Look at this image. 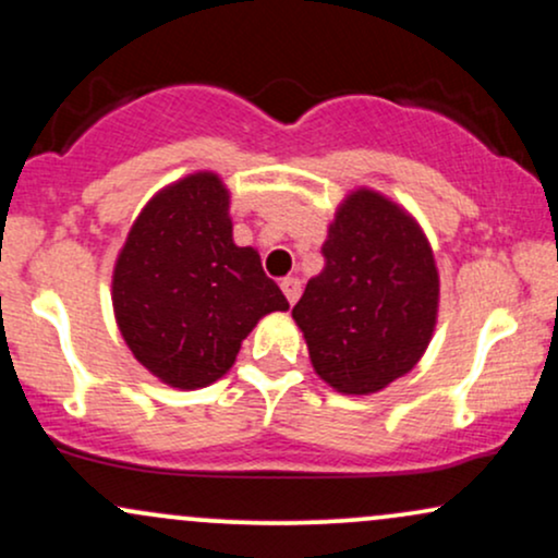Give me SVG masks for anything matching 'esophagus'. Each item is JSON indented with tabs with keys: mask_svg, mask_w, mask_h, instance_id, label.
I'll use <instances>...</instances> for the list:
<instances>
[{
	"mask_svg": "<svg viewBox=\"0 0 558 558\" xmlns=\"http://www.w3.org/2000/svg\"><path fill=\"white\" fill-rule=\"evenodd\" d=\"M280 288H283L288 304H291V306L296 304L299 296H301V283H299V278H283V280H280Z\"/></svg>",
	"mask_w": 558,
	"mask_h": 558,
	"instance_id": "1",
	"label": "esophagus"
}]
</instances>
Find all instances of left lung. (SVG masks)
I'll return each mask as SVG.
<instances>
[{"label":"left lung","instance_id":"8db88e82","mask_svg":"<svg viewBox=\"0 0 558 558\" xmlns=\"http://www.w3.org/2000/svg\"><path fill=\"white\" fill-rule=\"evenodd\" d=\"M323 257L291 312L312 367L338 393H377L422 360L438 323L430 241L401 204L354 189L338 204Z\"/></svg>","mask_w":558,"mask_h":558}]
</instances>
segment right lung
Instances as JSON below:
<instances>
[{"mask_svg":"<svg viewBox=\"0 0 558 558\" xmlns=\"http://www.w3.org/2000/svg\"><path fill=\"white\" fill-rule=\"evenodd\" d=\"M112 310L128 349L165 386H213L243 338L288 301L257 248L235 246L230 191L198 170L141 209L112 270Z\"/></svg>","mask_w":558,"mask_h":558,"instance_id":"add662e5","label":"right lung"}]
</instances>
